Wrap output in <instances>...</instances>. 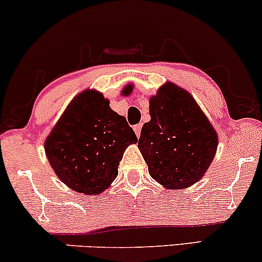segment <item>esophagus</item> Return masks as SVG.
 Here are the masks:
<instances>
[{"label":"esophagus","mask_w":262,"mask_h":262,"mask_svg":"<svg viewBox=\"0 0 262 262\" xmlns=\"http://www.w3.org/2000/svg\"><path fill=\"white\" fill-rule=\"evenodd\" d=\"M141 128H142V125L141 124L134 126V131H135V134H136L137 137L141 136Z\"/></svg>","instance_id":"34e87169"}]
</instances>
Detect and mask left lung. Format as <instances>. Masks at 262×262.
<instances>
[{
  "instance_id": "left-lung-1",
  "label": "left lung",
  "mask_w": 262,
  "mask_h": 262,
  "mask_svg": "<svg viewBox=\"0 0 262 262\" xmlns=\"http://www.w3.org/2000/svg\"><path fill=\"white\" fill-rule=\"evenodd\" d=\"M150 121L142 127L138 148L149 175L169 189L194 185L209 169L219 138L192 95L166 82L149 99Z\"/></svg>"
}]
</instances>
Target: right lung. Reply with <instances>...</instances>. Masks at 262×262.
Returning a JSON list of instances; mask_svg holds the SVG:
<instances>
[{
  "mask_svg": "<svg viewBox=\"0 0 262 262\" xmlns=\"http://www.w3.org/2000/svg\"><path fill=\"white\" fill-rule=\"evenodd\" d=\"M136 142L134 130L124 116L112 111L108 99L101 92L85 90L54 125L45 141V151L64 185L96 195L112 185L125 149Z\"/></svg>",
  "mask_w": 262,
  "mask_h": 262,
  "instance_id": "right-lung-1",
  "label": "right lung"
}]
</instances>
